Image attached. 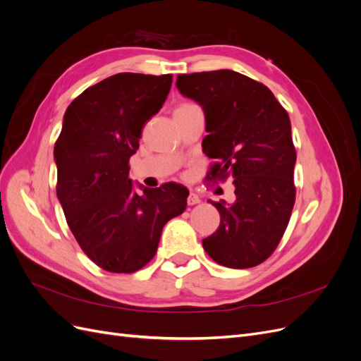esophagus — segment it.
I'll list each match as a JSON object with an SVG mask.
<instances>
[{"instance_id": "esophagus-1", "label": "esophagus", "mask_w": 361, "mask_h": 361, "mask_svg": "<svg viewBox=\"0 0 361 361\" xmlns=\"http://www.w3.org/2000/svg\"><path fill=\"white\" fill-rule=\"evenodd\" d=\"M200 202V199H199V195L195 194V192H190V195H188V199H187V203L190 204V206H192V204H197Z\"/></svg>"}]
</instances>
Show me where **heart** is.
Masks as SVG:
<instances>
[{
  "label": "heart",
  "instance_id": "1",
  "mask_svg": "<svg viewBox=\"0 0 361 361\" xmlns=\"http://www.w3.org/2000/svg\"><path fill=\"white\" fill-rule=\"evenodd\" d=\"M188 106H192V104H182V105H179V106H178L176 110H174V111H178V110H183V108H188Z\"/></svg>",
  "mask_w": 361,
  "mask_h": 361
}]
</instances>
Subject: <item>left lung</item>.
Segmentation results:
<instances>
[{"instance_id": "8db88e82", "label": "left lung", "mask_w": 361, "mask_h": 361, "mask_svg": "<svg viewBox=\"0 0 361 361\" xmlns=\"http://www.w3.org/2000/svg\"><path fill=\"white\" fill-rule=\"evenodd\" d=\"M176 87L204 111L202 146L215 159L206 179L235 185V203L209 200L221 221L203 248L223 267H256L274 253L295 203L289 116L267 85L228 69L179 75Z\"/></svg>"}]
</instances>
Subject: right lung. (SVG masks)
Masks as SVG:
<instances>
[{
    "instance_id": "1",
    "label": "right lung",
    "mask_w": 361,
    "mask_h": 361,
    "mask_svg": "<svg viewBox=\"0 0 361 361\" xmlns=\"http://www.w3.org/2000/svg\"><path fill=\"white\" fill-rule=\"evenodd\" d=\"M173 75L117 73L68 106L54 146L57 197L84 253L110 272L130 274L154 259L162 227L187 207L188 190L167 182L137 194L129 158L155 116Z\"/></svg>"
}]
</instances>
